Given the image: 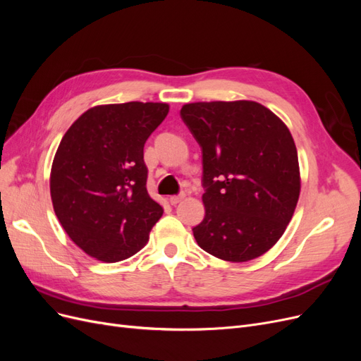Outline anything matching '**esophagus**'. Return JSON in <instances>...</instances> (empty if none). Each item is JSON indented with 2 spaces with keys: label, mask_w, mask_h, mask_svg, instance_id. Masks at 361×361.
I'll use <instances>...</instances> for the list:
<instances>
[{
  "label": "esophagus",
  "mask_w": 361,
  "mask_h": 361,
  "mask_svg": "<svg viewBox=\"0 0 361 361\" xmlns=\"http://www.w3.org/2000/svg\"><path fill=\"white\" fill-rule=\"evenodd\" d=\"M185 197V194H179V195H171V197L169 199V202L173 204V206H176L179 202H182V199Z\"/></svg>",
  "instance_id": "34e87169"
}]
</instances>
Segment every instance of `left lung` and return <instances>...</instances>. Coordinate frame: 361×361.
<instances>
[{
    "label": "left lung",
    "mask_w": 361,
    "mask_h": 361,
    "mask_svg": "<svg viewBox=\"0 0 361 361\" xmlns=\"http://www.w3.org/2000/svg\"><path fill=\"white\" fill-rule=\"evenodd\" d=\"M203 150L199 247L227 262L253 260L274 247L297 207L298 154L283 120L255 101L185 104L180 110Z\"/></svg>",
    "instance_id": "1"
}]
</instances>
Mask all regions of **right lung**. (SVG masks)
<instances>
[{
	"label": "right lung",
	"instance_id": "add662e5",
	"mask_svg": "<svg viewBox=\"0 0 361 361\" xmlns=\"http://www.w3.org/2000/svg\"><path fill=\"white\" fill-rule=\"evenodd\" d=\"M169 110L164 102L96 105L63 135L51 200L64 232L89 256L114 264L147 244L164 209L147 192L143 149Z\"/></svg>",
	"mask_w": 361,
	"mask_h": 361
}]
</instances>
